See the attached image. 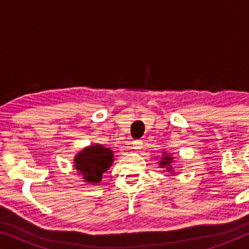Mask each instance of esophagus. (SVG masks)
Instances as JSON below:
<instances>
[{"label":"esophagus","mask_w":249,"mask_h":249,"mask_svg":"<svg viewBox=\"0 0 249 249\" xmlns=\"http://www.w3.org/2000/svg\"><path fill=\"white\" fill-rule=\"evenodd\" d=\"M142 147V141H135L132 142V148L134 149H141Z\"/></svg>","instance_id":"esophagus-1"}]
</instances>
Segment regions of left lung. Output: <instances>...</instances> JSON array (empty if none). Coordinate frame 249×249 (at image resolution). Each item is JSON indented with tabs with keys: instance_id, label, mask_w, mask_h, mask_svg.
Returning <instances> with one entry per match:
<instances>
[{
	"instance_id": "left-lung-1",
	"label": "left lung",
	"mask_w": 249,
	"mask_h": 249,
	"mask_svg": "<svg viewBox=\"0 0 249 249\" xmlns=\"http://www.w3.org/2000/svg\"><path fill=\"white\" fill-rule=\"evenodd\" d=\"M173 162H175V158H173L171 153H168L164 151L162 154L161 161L159 162V165H160V168L165 169L166 172L172 173V176H173L175 175V168L172 166Z\"/></svg>"
}]
</instances>
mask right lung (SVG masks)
<instances>
[{"instance_id":"1","label":"right lung","mask_w":249,"mask_h":249,"mask_svg":"<svg viewBox=\"0 0 249 249\" xmlns=\"http://www.w3.org/2000/svg\"><path fill=\"white\" fill-rule=\"evenodd\" d=\"M113 151L103 145L86 146L77 153L73 159V166L83 177L87 185H96L102 181L103 175L113 164Z\"/></svg>"}]
</instances>
